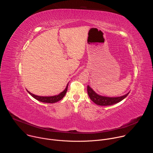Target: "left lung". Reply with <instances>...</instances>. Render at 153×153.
Instances as JSON below:
<instances>
[{
  "label": "left lung",
  "mask_w": 153,
  "mask_h": 153,
  "mask_svg": "<svg viewBox=\"0 0 153 153\" xmlns=\"http://www.w3.org/2000/svg\"><path fill=\"white\" fill-rule=\"evenodd\" d=\"M87 91H88V96L91 100L94 102L96 104L100 106H108V105H112L115 103H117L123 99H124L129 93H127L126 94L117 97H105L102 96L97 93H96L93 89L89 86H87Z\"/></svg>",
  "instance_id": "obj_1"
}]
</instances>
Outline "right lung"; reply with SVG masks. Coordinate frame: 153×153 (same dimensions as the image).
Wrapping results in <instances>:
<instances>
[{
  "instance_id": "add662e5",
  "label": "right lung",
  "mask_w": 153,
  "mask_h": 153,
  "mask_svg": "<svg viewBox=\"0 0 153 153\" xmlns=\"http://www.w3.org/2000/svg\"><path fill=\"white\" fill-rule=\"evenodd\" d=\"M68 83L67 84V86L66 87V88L65 89V90L63 91H62V93H60L59 94L57 95V96H50V97H43V96H36L34 95L32 93H31L30 92H29L28 91H27L28 92V93L32 96L33 97L34 99H36V100L42 102H44V103H53L55 102H57L59 100H60L66 94L67 90H68Z\"/></svg>"
}]
</instances>
